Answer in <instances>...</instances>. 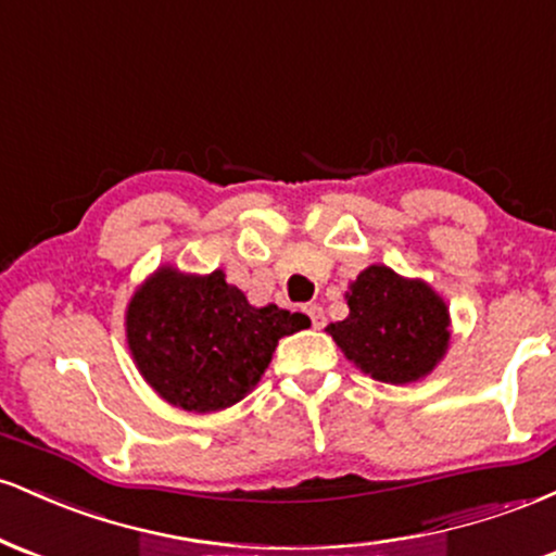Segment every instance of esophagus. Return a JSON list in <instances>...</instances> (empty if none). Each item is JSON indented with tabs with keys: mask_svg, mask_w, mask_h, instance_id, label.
<instances>
[{
	"mask_svg": "<svg viewBox=\"0 0 556 556\" xmlns=\"http://www.w3.org/2000/svg\"><path fill=\"white\" fill-rule=\"evenodd\" d=\"M305 314H308L311 324H314V329H324V324H327L324 308H318V305H308V308H305Z\"/></svg>",
	"mask_w": 556,
	"mask_h": 556,
	"instance_id": "34e87169",
	"label": "esophagus"
}]
</instances>
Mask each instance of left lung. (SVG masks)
Wrapping results in <instances>:
<instances>
[{"label":"left lung","instance_id":"8db88e82","mask_svg":"<svg viewBox=\"0 0 556 556\" xmlns=\"http://www.w3.org/2000/svg\"><path fill=\"white\" fill-rule=\"evenodd\" d=\"M350 314L327 334L344 358L384 384H416L444 361L452 340L450 305L429 282L384 264L366 266L344 292Z\"/></svg>","mask_w":556,"mask_h":556}]
</instances>
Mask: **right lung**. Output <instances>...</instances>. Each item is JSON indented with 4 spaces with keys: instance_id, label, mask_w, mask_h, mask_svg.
I'll return each instance as SVG.
<instances>
[{
    "instance_id": "obj_1",
    "label": "right lung",
    "mask_w": 556,
    "mask_h": 556,
    "mask_svg": "<svg viewBox=\"0 0 556 556\" xmlns=\"http://www.w3.org/2000/svg\"><path fill=\"white\" fill-rule=\"evenodd\" d=\"M311 318L279 305L248 303L225 271L159 266L132 292L125 337L146 384L188 413H219L240 402L269 368L282 337Z\"/></svg>"
}]
</instances>
